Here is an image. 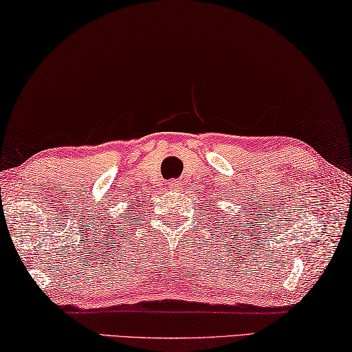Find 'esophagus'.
Returning <instances> with one entry per match:
<instances>
[{"mask_svg":"<svg viewBox=\"0 0 352 352\" xmlns=\"http://www.w3.org/2000/svg\"><path fill=\"white\" fill-rule=\"evenodd\" d=\"M178 186H180V183H178V182H169V188L170 189H178Z\"/></svg>","mask_w":352,"mask_h":352,"instance_id":"1","label":"esophagus"}]
</instances>
